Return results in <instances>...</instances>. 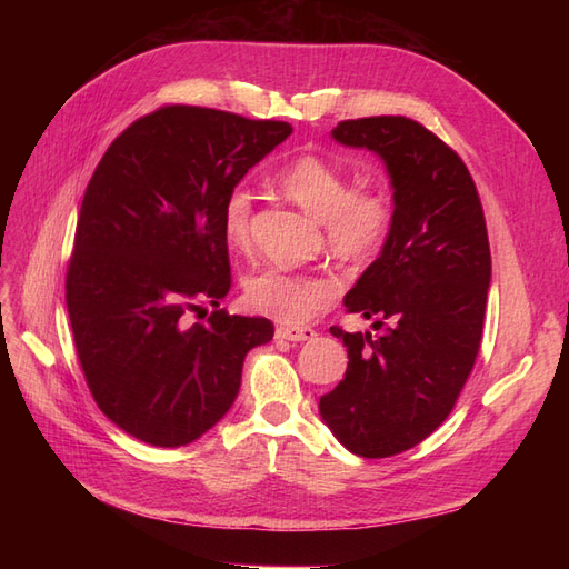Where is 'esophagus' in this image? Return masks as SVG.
<instances>
[{"label":"esophagus","mask_w":569,"mask_h":569,"mask_svg":"<svg viewBox=\"0 0 569 569\" xmlns=\"http://www.w3.org/2000/svg\"><path fill=\"white\" fill-rule=\"evenodd\" d=\"M274 337L278 339H287V341H306V339H313L316 330L313 327H278L274 330Z\"/></svg>","instance_id":"1"}]
</instances>
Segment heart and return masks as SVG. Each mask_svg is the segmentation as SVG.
Masks as SVG:
<instances>
[{
  "instance_id": "obj_1",
  "label": "heart",
  "mask_w": 569,
  "mask_h": 569,
  "mask_svg": "<svg viewBox=\"0 0 569 569\" xmlns=\"http://www.w3.org/2000/svg\"><path fill=\"white\" fill-rule=\"evenodd\" d=\"M278 182L299 206L322 222L327 249L347 263H366L382 251L393 228V201L382 187L351 189L347 170L316 153L291 159ZM253 194L244 184L232 187L220 209L222 237L234 249L251 239ZM339 284L330 274H299L263 268L244 282L251 311L284 325H301L337 299Z\"/></svg>"
}]
</instances>
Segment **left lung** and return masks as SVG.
Masks as SVG:
<instances>
[{"label":"left lung","mask_w":569,"mask_h":569,"mask_svg":"<svg viewBox=\"0 0 569 569\" xmlns=\"http://www.w3.org/2000/svg\"><path fill=\"white\" fill-rule=\"evenodd\" d=\"M337 142L380 153L393 187V228L380 258L343 297L377 318L343 339V380L320 396V416L356 456L389 458L449 418L472 372L485 327L491 251L468 166L406 116L341 120Z\"/></svg>","instance_id":"8db88e82"}]
</instances>
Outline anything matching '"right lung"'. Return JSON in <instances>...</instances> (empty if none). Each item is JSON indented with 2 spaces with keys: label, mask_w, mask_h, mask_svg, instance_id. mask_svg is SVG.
<instances>
[{
  "label": "right lung",
  "mask_w": 569,
  "mask_h": 569,
  "mask_svg": "<svg viewBox=\"0 0 569 569\" xmlns=\"http://www.w3.org/2000/svg\"><path fill=\"white\" fill-rule=\"evenodd\" d=\"M291 134L284 120L166 104L120 132L84 189L66 272L76 353L99 410L161 449L226 416L266 318L213 311L232 287L226 194Z\"/></svg>",
  "instance_id": "1"
}]
</instances>
